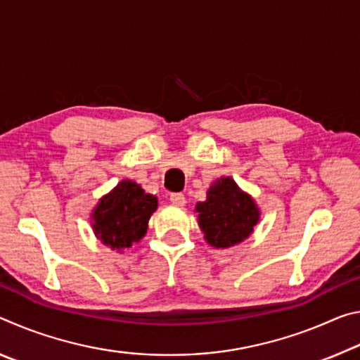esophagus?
<instances>
[{
  "instance_id": "1",
  "label": "esophagus",
  "mask_w": 360,
  "mask_h": 360,
  "mask_svg": "<svg viewBox=\"0 0 360 360\" xmlns=\"http://www.w3.org/2000/svg\"><path fill=\"white\" fill-rule=\"evenodd\" d=\"M169 200H172V203L176 206H184L186 205V197L184 193H179V192H174L169 195Z\"/></svg>"
}]
</instances>
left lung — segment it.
I'll return each instance as SVG.
<instances>
[{
	"instance_id": "left-lung-1",
	"label": "left lung",
	"mask_w": 360,
	"mask_h": 360,
	"mask_svg": "<svg viewBox=\"0 0 360 360\" xmlns=\"http://www.w3.org/2000/svg\"><path fill=\"white\" fill-rule=\"evenodd\" d=\"M205 241L216 249H229L248 240L260 221V210L248 192L230 176L210 186L205 202L195 205Z\"/></svg>"
}]
</instances>
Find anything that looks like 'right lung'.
<instances>
[{"mask_svg":"<svg viewBox=\"0 0 360 360\" xmlns=\"http://www.w3.org/2000/svg\"><path fill=\"white\" fill-rule=\"evenodd\" d=\"M157 206L155 195L146 193L135 181L122 179L94 208V233L103 245L122 254L143 240Z\"/></svg>","mask_w":360,"mask_h":360,"instance_id":"obj_1","label":"right lung"}]
</instances>
